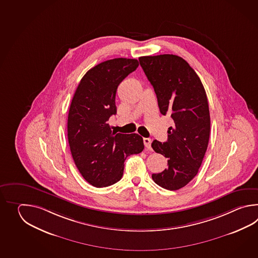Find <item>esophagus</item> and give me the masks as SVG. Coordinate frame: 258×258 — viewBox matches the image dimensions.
<instances>
[{
  "label": "esophagus",
  "mask_w": 258,
  "mask_h": 258,
  "mask_svg": "<svg viewBox=\"0 0 258 258\" xmlns=\"http://www.w3.org/2000/svg\"><path fill=\"white\" fill-rule=\"evenodd\" d=\"M151 143H152V140L150 138H144V145L146 148L151 149Z\"/></svg>",
  "instance_id": "obj_1"
}]
</instances>
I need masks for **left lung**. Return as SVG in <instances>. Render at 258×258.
Masks as SVG:
<instances>
[{"mask_svg":"<svg viewBox=\"0 0 258 258\" xmlns=\"http://www.w3.org/2000/svg\"><path fill=\"white\" fill-rule=\"evenodd\" d=\"M140 66L153 86L159 111L174 121L167 142L154 140L155 152L168 158V168L152 174L159 186L175 191L198 174L207 151L210 115L206 90L186 60L173 54L143 56Z\"/></svg>","mask_w":258,"mask_h":258,"instance_id":"8db88e82","label":"left lung"}]
</instances>
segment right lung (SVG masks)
Here are the masks:
<instances>
[{
    "instance_id": "obj_1",
    "label": "right lung",
    "mask_w": 258,
    "mask_h": 258,
    "mask_svg": "<svg viewBox=\"0 0 258 258\" xmlns=\"http://www.w3.org/2000/svg\"><path fill=\"white\" fill-rule=\"evenodd\" d=\"M138 66V60L127 58L100 62L86 73L72 99L67 121L72 157L93 186H110L120 181L127 157L144 149L139 135L117 134L108 123L117 111L118 86Z\"/></svg>"
}]
</instances>
